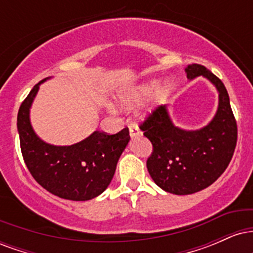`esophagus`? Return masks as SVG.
<instances>
[{
    "label": "esophagus",
    "mask_w": 253,
    "mask_h": 253,
    "mask_svg": "<svg viewBox=\"0 0 253 253\" xmlns=\"http://www.w3.org/2000/svg\"><path fill=\"white\" fill-rule=\"evenodd\" d=\"M128 128H129V135H130V138H134V136L141 135V130L138 128V126H136V125L130 124L129 126H128Z\"/></svg>",
    "instance_id": "obj_1"
}]
</instances>
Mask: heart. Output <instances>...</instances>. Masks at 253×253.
Wrapping results in <instances>:
<instances>
[{
  "label": "heart",
  "instance_id": "obj_1",
  "mask_svg": "<svg viewBox=\"0 0 253 253\" xmlns=\"http://www.w3.org/2000/svg\"><path fill=\"white\" fill-rule=\"evenodd\" d=\"M156 88L155 92H153L152 101L147 106V108L145 109V112L149 113L152 109H155L157 106H159L162 102H164L165 98L168 97L170 92V85L168 83H162L158 85V81L157 80H151L149 82L139 84V85L133 86L127 90V91L123 92V94L119 96V101H120L121 106L125 108H129L133 107L134 104L141 102L144 98H146L151 92Z\"/></svg>",
  "mask_w": 253,
  "mask_h": 253
}]
</instances>
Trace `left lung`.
I'll return each instance as SVG.
<instances>
[{"label": "left lung", "instance_id": "8db88e82", "mask_svg": "<svg viewBox=\"0 0 253 253\" xmlns=\"http://www.w3.org/2000/svg\"><path fill=\"white\" fill-rule=\"evenodd\" d=\"M185 74L190 81L207 78L216 88L219 104L211 123L200 129H183L172 123L168 107L161 106L140 125L153 146L146 163L150 176L175 195H189L213 184L228 167L237 145V123L223 83L199 64L188 65Z\"/></svg>", "mask_w": 253, "mask_h": 253}]
</instances>
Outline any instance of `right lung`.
Listing matches in <instances>:
<instances>
[{
	"label": "right lung",
	"instance_id": "obj_1",
	"mask_svg": "<svg viewBox=\"0 0 253 253\" xmlns=\"http://www.w3.org/2000/svg\"><path fill=\"white\" fill-rule=\"evenodd\" d=\"M34 85L17 113L22 157L34 179L51 194L72 201H88L102 194L112 182L121 153L129 141L128 128L117 134L95 130L69 146L42 140L31 125L30 110L40 84Z\"/></svg>",
	"mask_w": 253,
	"mask_h": 253
}]
</instances>
